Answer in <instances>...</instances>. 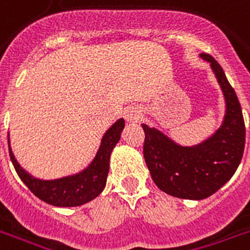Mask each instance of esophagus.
<instances>
[{"label":"esophagus","mask_w":250,"mask_h":250,"mask_svg":"<svg viewBox=\"0 0 250 250\" xmlns=\"http://www.w3.org/2000/svg\"><path fill=\"white\" fill-rule=\"evenodd\" d=\"M143 117L142 108L138 106H132V107L127 108L125 111V119L128 122H139Z\"/></svg>","instance_id":"34e87169"}]
</instances>
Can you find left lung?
<instances>
[{"label": "left lung", "mask_w": 250, "mask_h": 250, "mask_svg": "<svg viewBox=\"0 0 250 250\" xmlns=\"http://www.w3.org/2000/svg\"><path fill=\"white\" fill-rule=\"evenodd\" d=\"M211 64L226 98L222 127L202 144L181 146L159 129L142 125L146 139L143 153L152 180L160 190L182 199H205L231 180L243 159L245 125L239 98L214 57L202 53Z\"/></svg>", "instance_id": "1"}]
</instances>
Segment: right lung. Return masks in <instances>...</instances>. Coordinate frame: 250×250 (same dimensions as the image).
<instances>
[{
	"instance_id": "right-lung-1",
	"label": "right lung",
	"mask_w": 250,
	"mask_h": 250,
	"mask_svg": "<svg viewBox=\"0 0 250 250\" xmlns=\"http://www.w3.org/2000/svg\"><path fill=\"white\" fill-rule=\"evenodd\" d=\"M123 128H125L123 119L115 122L107 129V132L104 133L100 149L90 165L79 174L64 177L59 180L43 181L34 178L17 163L10 146H9V153L19 178L23 181V184L39 199L57 207L81 206L98 197L106 186L108 167H110V155L114 146L119 142Z\"/></svg>"
}]
</instances>
